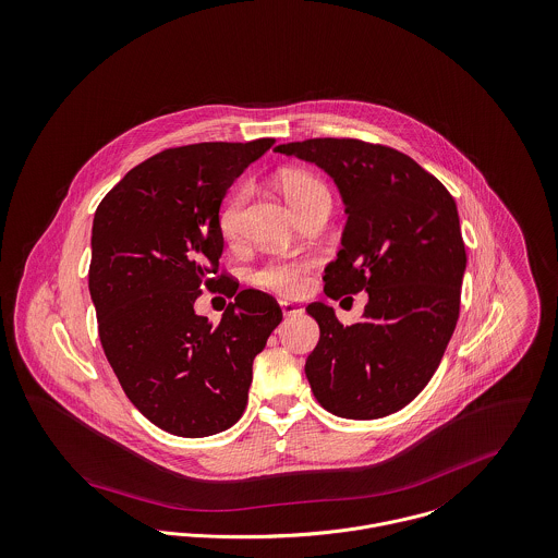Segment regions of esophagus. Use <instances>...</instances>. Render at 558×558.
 Here are the masks:
<instances>
[{
	"mask_svg": "<svg viewBox=\"0 0 558 558\" xmlns=\"http://www.w3.org/2000/svg\"><path fill=\"white\" fill-rule=\"evenodd\" d=\"M280 308H282L284 316H293V314H302V312H304L302 306H298V304H293V302H280Z\"/></svg>",
	"mask_w": 558,
	"mask_h": 558,
	"instance_id": "34e87169",
	"label": "esophagus"
}]
</instances>
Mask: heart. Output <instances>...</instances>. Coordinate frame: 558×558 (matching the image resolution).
I'll use <instances>...</instances> for the list:
<instances>
[{"label": "heart", "mask_w": 558, "mask_h": 558, "mask_svg": "<svg viewBox=\"0 0 558 558\" xmlns=\"http://www.w3.org/2000/svg\"><path fill=\"white\" fill-rule=\"evenodd\" d=\"M278 186L284 192L287 201L293 205L295 211L308 201L312 194L325 190V186L316 178H312L308 173H300V171L282 173L278 178ZM246 196H248L246 187H240L222 205V209L218 214V227H220V233L225 238H233L238 233L240 216H242V207L246 203ZM308 267V260H302V258H271L254 271V282L263 289L274 291V293L293 298V295H300L304 291Z\"/></svg>", "instance_id": "obj_1"}]
</instances>
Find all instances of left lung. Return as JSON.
Returning <instances> with one entry per match:
<instances>
[{"label": "left lung", "mask_w": 558, "mask_h": 558, "mask_svg": "<svg viewBox=\"0 0 558 558\" xmlns=\"http://www.w3.org/2000/svg\"><path fill=\"white\" fill-rule=\"evenodd\" d=\"M276 151L320 167L347 205L325 295L368 293L353 325L323 302L306 308L320 329L306 360L314 398L347 420L391 415L428 385L458 323L466 250L456 201L413 158L385 145L308 138Z\"/></svg>", "instance_id": "obj_1"}]
</instances>
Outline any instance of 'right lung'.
Wrapping results in <instances>:
<instances>
[{
	"mask_svg": "<svg viewBox=\"0 0 558 558\" xmlns=\"http://www.w3.org/2000/svg\"><path fill=\"white\" fill-rule=\"evenodd\" d=\"M274 138L165 149L98 205L89 295L98 336L128 400L158 428L198 438L244 413L252 362L280 325L278 302L218 276L222 198ZM235 296L214 326L193 312L199 289Z\"/></svg>",
	"mask_w": 558,
	"mask_h": 558,
	"instance_id": "add662e5",
	"label": "right lung"
}]
</instances>
